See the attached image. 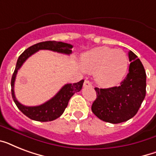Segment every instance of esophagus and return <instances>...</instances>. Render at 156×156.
<instances>
[{
    "label": "esophagus",
    "instance_id": "1",
    "mask_svg": "<svg viewBox=\"0 0 156 156\" xmlns=\"http://www.w3.org/2000/svg\"><path fill=\"white\" fill-rule=\"evenodd\" d=\"M84 87H91V83H90V81L85 80L84 81V84H83Z\"/></svg>",
    "mask_w": 156,
    "mask_h": 156
}]
</instances>
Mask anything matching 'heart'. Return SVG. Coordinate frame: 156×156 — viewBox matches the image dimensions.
<instances>
[{
    "label": "heart",
    "instance_id": "1",
    "mask_svg": "<svg viewBox=\"0 0 156 156\" xmlns=\"http://www.w3.org/2000/svg\"><path fill=\"white\" fill-rule=\"evenodd\" d=\"M82 65L87 72H95V81L99 85L111 87L123 79L129 60L122 50L100 47L83 54Z\"/></svg>",
    "mask_w": 156,
    "mask_h": 156
}]
</instances>
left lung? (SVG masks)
Instances as JSON below:
<instances>
[{"label":"left lung","instance_id":"obj_1","mask_svg":"<svg viewBox=\"0 0 156 156\" xmlns=\"http://www.w3.org/2000/svg\"><path fill=\"white\" fill-rule=\"evenodd\" d=\"M129 73L118 87H95L96 99L91 106L92 112L106 122L118 124L135 116L146 96L147 75L141 61L132 51Z\"/></svg>","mask_w":156,"mask_h":156}]
</instances>
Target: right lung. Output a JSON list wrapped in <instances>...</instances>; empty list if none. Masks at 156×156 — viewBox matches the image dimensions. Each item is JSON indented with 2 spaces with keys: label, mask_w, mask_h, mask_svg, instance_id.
<instances>
[{
  "label": "right lung",
  "mask_w": 156,
  "mask_h": 156,
  "mask_svg": "<svg viewBox=\"0 0 156 156\" xmlns=\"http://www.w3.org/2000/svg\"><path fill=\"white\" fill-rule=\"evenodd\" d=\"M73 45L66 44L63 42H56V41H45V42L38 43L26 49L18 57L17 64H16L15 69L12 76L11 79V93L13 100L18 108V109L23 112L24 115L29 117L31 120L37 121H51L56 120L62 115V113L68 105L69 100L76 92L80 91L83 87L84 80H81L78 83H69L66 84L61 90H59L54 97L49 100L44 104L39 105V106L28 107L23 105L18 102L14 95V82H15L16 76L18 69L23 66V64L26 60L30 57L31 55L38 52L39 50H51L53 52L64 53L69 55L72 52L71 48Z\"/></svg>",
  "instance_id": "right-lung-1"
}]
</instances>
